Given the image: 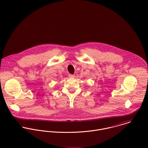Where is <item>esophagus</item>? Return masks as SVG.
Masks as SVG:
<instances>
[{
	"label": "esophagus",
	"mask_w": 148,
	"mask_h": 148,
	"mask_svg": "<svg viewBox=\"0 0 148 148\" xmlns=\"http://www.w3.org/2000/svg\"><path fill=\"white\" fill-rule=\"evenodd\" d=\"M69 77H75V75H72V74H69Z\"/></svg>",
	"instance_id": "1"
}]
</instances>
